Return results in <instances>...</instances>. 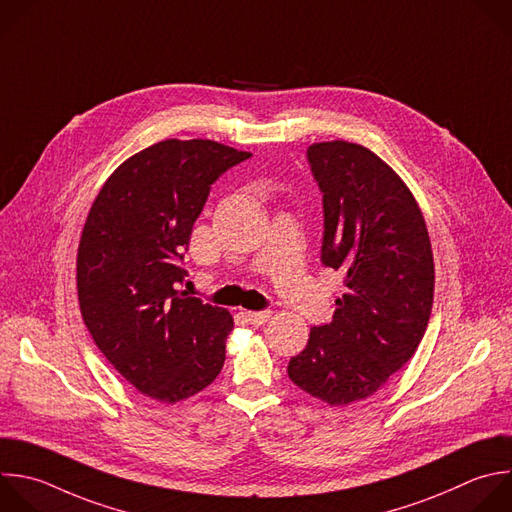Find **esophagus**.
Listing matches in <instances>:
<instances>
[{"label":"esophagus","instance_id":"esophagus-1","mask_svg":"<svg viewBox=\"0 0 512 512\" xmlns=\"http://www.w3.org/2000/svg\"><path fill=\"white\" fill-rule=\"evenodd\" d=\"M245 317L251 325H263L271 317V311H245Z\"/></svg>","mask_w":512,"mask_h":512}]
</instances>
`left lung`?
Segmentation results:
<instances>
[{
    "mask_svg": "<svg viewBox=\"0 0 512 512\" xmlns=\"http://www.w3.org/2000/svg\"><path fill=\"white\" fill-rule=\"evenodd\" d=\"M323 193L321 263L346 275L333 319L311 327L291 358L295 386L329 406L378 392L418 350L434 299V257L422 211L378 154L346 140L307 148Z\"/></svg>",
    "mask_w": 512,
    "mask_h": 512,
    "instance_id": "left-lung-1",
    "label": "left lung"
}]
</instances>
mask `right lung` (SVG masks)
Listing matches in <instances>:
<instances>
[{
	"instance_id": "right-lung-1",
	"label": "right lung",
	"mask_w": 512,
	"mask_h": 512,
	"mask_svg": "<svg viewBox=\"0 0 512 512\" xmlns=\"http://www.w3.org/2000/svg\"><path fill=\"white\" fill-rule=\"evenodd\" d=\"M249 156L203 138L156 142L114 170L84 223L82 319L114 370L156 402L199 394L225 364L233 317L179 291L181 261L211 185Z\"/></svg>"
}]
</instances>
